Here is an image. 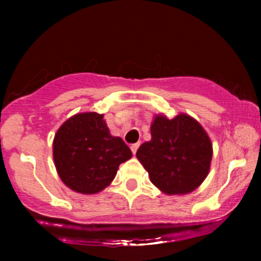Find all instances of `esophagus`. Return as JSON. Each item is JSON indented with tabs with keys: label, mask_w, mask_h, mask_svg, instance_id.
Returning <instances> with one entry per match:
<instances>
[{
	"label": "esophagus",
	"mask_w": 261,
	"mask_h": 261,
	"mask_svg": "<svg viewBox=\"0 0 261 261\" xmlns=\"http://www.w3.org/2000/svg\"><path fill=\"white\" fill-rule=\"evenodd\" d=\"M140 147V142H137V143H134V145H131V151H133V153L135 154L136 153V151H137V148Z\"/></svg>",
	"instance_id": "34e87169"
}]
</instances>
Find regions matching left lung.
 Returning <instances> with one entry per match:
<instances>
[{
	"instance_id": "obj_1",
	"label": "left lung",
	"mask_w": 261,
	"mask_h": 261,
	"mask_svg": "<svg viewBox=\"0 0 261 261\" xmlns=\"http://www.w3.org/2000/svg\"><path fill=\"white\" fill-rule=\"evenodd\" d=\"M151 135L136 152L151 181L168 195L195 190L207 176L212 158L211 141L201 125L185 114L173 119L157 115Z\"/></svg>"
}]
</instances>
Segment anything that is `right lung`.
<instances>
[{"label": "right lung", "instance_id": "1", "mask_svg": "<svg viewBox=\"0 0 261 261\" xmlns=\"http://www.w3.org/2000/svg\"><path fill=\"white\" fill-rule=\"evenodd\" d=\"M54 161L61 180L81 194L99 193L115 178L131 149L110 135L103 115L77 114L65 121L54 139Z\"/></svg>", "mask_w": 261, "mask_h": 261}]
</instances>
